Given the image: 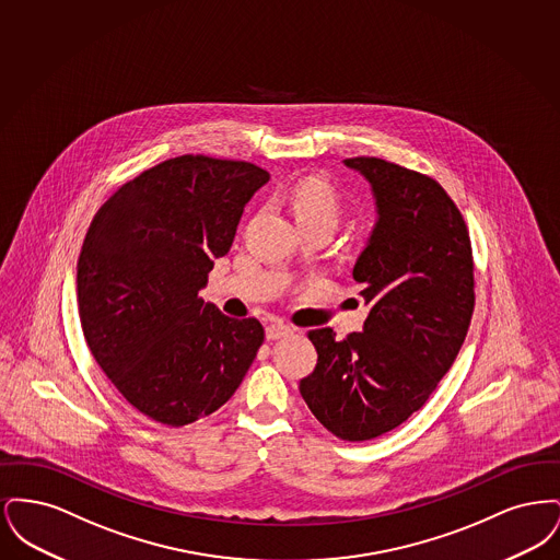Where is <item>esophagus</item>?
<instances>
[{
    "label": "esophagus",
    "instance_id": "1",
    "mask_svg": "<svg viewBox=\"0 0 560 560\" xmlns=\"http://www.w3.org/2000/svg\"><path fill=\"white\" fill-rule=\"evenodd\" d=\"M293 329L290 325H285V323H281V320H275V323H270L267 327V338L268 340H279V338H285V336H290Z\"/></svg>",
    "mask_w": 560,
    "mask_h": 560
}]
</instances>
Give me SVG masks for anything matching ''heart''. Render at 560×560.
<instances>
[{
	"mask_svg": "<svg viewBox=\"0 0 560 560\" xmlns=\"http://www.w3.org/2000/svg\"><path fill=\"white\" fill-rule=\"evenodd\" d=\"M292 206L298 222L320 220L336 226L342 213L338 192L320 178H304L298 183L292 192Z\"/></svg>",
	"mask_w": 560,
	"mask_h": 560,
	"instance_id": "b5f03b06",
	"label": "heart"
}]
</instances>
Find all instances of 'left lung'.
<instances>
[{
  "mask_svg": "<svg viewBox=\"0 0 560 560\" xmlns=\"http://www.w3.org/2000/svg\"><path fill=\"white\" fill-rule=\"evenodd\" d=\"M372 185L377 222L352 268L372 306L363 331H308L317 365L300 380L313 416L342 441H370L416 413L464 345L475 262L464 215L436 180L377 158L345 160Z\"/></svg>",
  "mask_w": 560,
  "mask_h": 560,
  "instance_id": "obj_1",
  "label": "left lung"
}]
</instances>
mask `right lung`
I'll return each mask as SVG.
<instances>
[{"label": "right lung", "mask_w": 560, "mask_h": 560, "mask_svg": "<svg viewBox=\"0 0 560 560\" xmlns=\"http://www.w3.org/2000/svg\"><path fill=\"white\" fill-rule=\"evenodd\" d=\"M268 178L247 161H161L117 188L85 233V342L124 399L160 424L187 427L220 409L265 342L260 320L231 319L199 290Z\"/></svg>", "instance_id": "obj_1"}]
</instances>
